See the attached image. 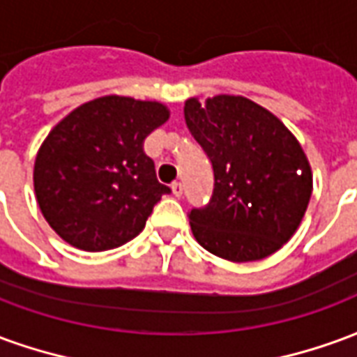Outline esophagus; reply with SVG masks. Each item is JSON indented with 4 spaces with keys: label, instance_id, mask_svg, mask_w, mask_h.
<instances>
[{
    "label": "esophagus",
    "instance_id": "34e87169",
    "mask_svg": "<svg viewBox=\"0 0 357 357\" xmlns=\"http://www.w3.org/2000/svg\"><path fill=\"white\" fill-rule=\"evenodd\" d=\"M172 193L176 195V197H181L183 195V183L181 181H174L172 183Z\"/></svg>",
    "mask_w": 357,
    "mask_h": 357
}]
</instances>
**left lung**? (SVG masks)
<instances>
[{"mask_svg": "<svg viewBox=\"0 0 357 357\" xmlns=\"http://www.w3.org/2000/svg\"><path fill=\"white\" fill-rule=\"evenodd\" d=\"M185 124L212 162L214 191L189 212L197 243L229 262H255L291 239L312 197V168L296 137L241 95L187 99Z\"/></svg>", "mask_w": 357, "mask_h": 357, "instance_id": "obj_1", "label": "left lung"}]
</instances>
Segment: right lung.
<instances>
[{"mask_svg": "<svg viewBox=\"0 0 357 357\" xmlns=\"http://www.w3.org/2000/svg\"><path fill=\"white\" fill-rule=\"evenodd\" d=\"M170 118L162 102L105 95L59 122L36 155L34 191L59 237L88 252L137 237L170 187L143 141Z\"/></svg>", "mask_w": 357, "mask_h": 357, "instance_id": "1", "label": "right lung"}]
</instances>
